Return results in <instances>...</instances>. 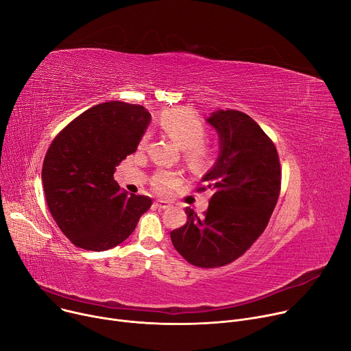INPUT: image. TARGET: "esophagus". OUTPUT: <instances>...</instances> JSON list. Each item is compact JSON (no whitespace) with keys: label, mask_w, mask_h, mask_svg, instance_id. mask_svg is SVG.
I'll return each mask as SVG.
<instances>
[{"label":"esophagus","mask_w":351,"mask_h":351,"mask_svg":"<svg viewBox=\"0 0 351 351\" xmlns=\"http://www.w3.org/2000/svg\"><path fill=\"white\" fill-rule=\"evenodd\" d=\"M154 206H155L158 210H165V208L169 207L168 202H165V200H156V202H154Z\"/></svg>","instance_id":"obj_1"}]
</instances>
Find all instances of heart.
<instances>
[{
  "mask_svg": "<svg viewBox=\"0 0 351 351\" xmlns=\"http://www.w3.org/2000/svg\"><path fill=\"white\" fill-rule=\"evenodd\" d=\"M161 125L164 132L184 151L187 161L193 165H202L207 161L208 149L203 144L206 129L202 120L187 109H171L162 113ZM149 136L145 134L140 141V148H145ZM182 180L179 172L158 171L152 178V186L158 192L175 187Z\"/></svg>",
  "mask_w": 351,
  "mask_h": 351,
  "instance_id": "heart-1",
  "label": "heart"
}]
</instances>
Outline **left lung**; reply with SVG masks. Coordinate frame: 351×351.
<instances>
[{"label":"left lung","instance_id":"left-lung-1","mask_svg":"<svg viewBox=\"0 0 351 351\" xmlns=\"http://www.w3.org/2000/svg\"><path fill=\"white\" fill-rule=\"evenodd\" d=\"M206 121L219 138L217 161L202 178L213 196L203 217L186 207V224L171 232V241L189 263L210 269L234 262L263 234L281 172L273 141L252 117L215 110Z\"/></svg>","mask_w":351,"mask_h":351}]
</instances>
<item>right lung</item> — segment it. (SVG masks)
<instances>
[{
    "label": "right lung",
    "mask_w": 351,
    "mask_h": 351,
    "mask_svg": "<svg viewBox=\"0 0 351 351\" xmlns=\"http://www.w3.org/2000/svg\"><path fill=\"white\" fill-rule=\"evenodd\" d=\"M151 114L141 105L105 102L89 108L53 140L42 182L49 210L75 246L102 252L125 241L151 207L148 196L129 195L113 178L136 152Z\"/></svg>",
    "instance_id": "obj_1"
}]
</instances>
